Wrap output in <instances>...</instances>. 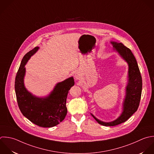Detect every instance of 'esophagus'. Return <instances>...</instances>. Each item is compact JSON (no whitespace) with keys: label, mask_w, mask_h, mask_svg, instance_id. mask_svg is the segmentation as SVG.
I'll list each match as a JSON object with an SVG mask.
<instances>
[{"label":"esophagus","mask_w":154,"mask_h":154,"mask_svg":"<svg viewBox=\"0 0 154 154\" xmlns=\"http://www.w3.org/2000/svg\"><path fill=\"white\" fill-rule=\"evenodd\" d=\"M81 74L79 72H76L75 73V75H74V77H75V80H80L81 79Z\"/></svg>","instance_id":"esophagus-1"}]
</instances>
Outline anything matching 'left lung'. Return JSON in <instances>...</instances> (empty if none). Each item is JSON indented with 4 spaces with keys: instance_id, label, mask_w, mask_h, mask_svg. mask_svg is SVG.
<instances>
[{
    "instance_id": "obj_1",
    "label": "left lung",
    "mask_w": 154,
    "mask_h": 154,
    "mask_svg": "<svg viewBox=\"0 0 154 154\" xmlns=\"http://www.w3.org/2000/svg\"><path fill=\"white\" fill-rule=\"evenodd\" d=\"M110 43L113 45V50L118 52L128 65V83L125 88L122 112L116 119L106 122L99 120L91 113L98 124L104 126H115L127 121L137 110L142 90V76L136 59L131 50L121 42L111 41Z\"/></svg>"
}]
</instances>
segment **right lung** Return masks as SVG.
<instances>
[{
	"mask_svg": "<svg viewBox=\"0 0 154 154\" xmlns=\"http://www.w3.org/2000/svg\"><path fill=\"white\" fill-rule=\"evenodd\" d=\"M39 48L35 47L23 57L15 80V91L18 107L27 119L41 127L50 128L58 125L67 113L66 101L68 91L74 85L72 77L56 85L50 94L38 97L29 92L24 84L25 65Z\"/></svg>",
	"mask_w": 154,
	"mask_h": 154,
	"instance_id": "obj_1",
	"label": "right lung"
}]
</instances>
